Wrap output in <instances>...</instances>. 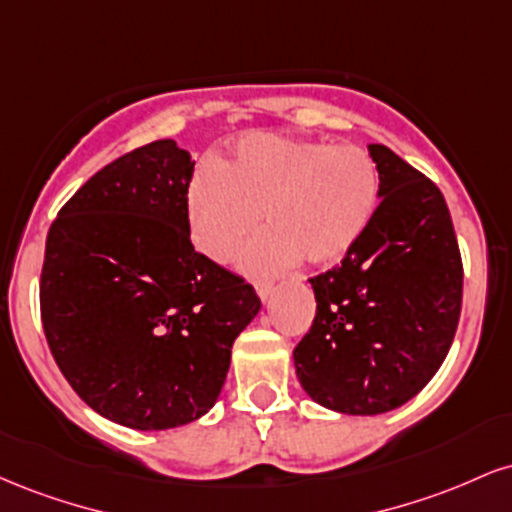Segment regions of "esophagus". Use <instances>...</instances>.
<instances>
[{
	"label": "esophagus",
	"instance_id": "1",
	"mask_svg": "<svg viewBox=\"0 0 512 512\" xmlns=\"http://www.w3.org/2000/svg\"><path fill=\"white\" fill-rule=\"evenodd\" d=\"M272 289H274V286L269 284V281H255V291H257V296L262 298V301H267V298L272 296Z\"/></svg>",
	"mask_w": 512,
	"mask_h": 512
}]
</instances>
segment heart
<instances>
[{
  "instance_id": "obj_1",
  "label": "heart",
  "mask_w": 512,
  "mask_h": 512,
  "mask_svg": "<svg viewBox=\"0 0 512 512\" xmlns=\"http://www.w3.org/2000/svg\"><path fill=\"white\" fill-rule=\"evenodd\" d=\"M380 202V173L361 146H332L281 134L240 139L221 168L202 170L190 187L192 240L214 262L245 252L243 267L272 274L305 260L337 264L363 238Z\"/></svg>"
}]
</instances>
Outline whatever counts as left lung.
I'll return each mask as SVG.
<instances>
[{"label":"left lung","mask_w":512,"mask_h":512,"mask_svg":"<svg viewBox=\"0 0 512 512\" xmlns=\"http://www.w3.org/2000/svg\"><path fill=\"white\" fill-rule=\"evenodd\" d=\"M380 204L337 267L310 279L315 320L293 349L303 390L342 414H383L426 387L462 310V257L443 192L370 144Z\"/></svg>","instance_id":"left-lung-1"}]
</instances>
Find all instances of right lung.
<instances>
[{"mask_svg":"<svg viewBox=\"0 0 512 512\" xmlns=\"http://www.w3.org/2000/svg\"><path fill=\"white\" fill-rule=\"evenodd\" d=\"M192 173L173 139L139 146L74 192L45 243L52 356L88 407L139 431L207 414L233 342L262 308L243 276L192 245Z\"/></svg>","mask_w":512,"mask_h":512,"instance_id":"1","label":"right lung"}]
</instances>
